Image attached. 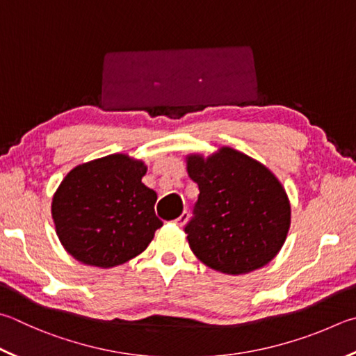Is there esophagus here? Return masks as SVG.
Instances as JSON below:
<instances>
[{"label": "esophagus", "mask_w": 356, "mask_h": 356, "mask_svg": "<svg viewBox=\"0 0 356 356\" xmlns=\"http://www.w3.org/2000/svg\"><path fill=\"white\" fill-rule=\"evenodd\" d=\"M186 221H188V211L184 210V211H182V215H180V216H179L174 222H176L177 225H180V227H182V225H184Z\"/></svg>", "instance_id": "1"}]
</instances>
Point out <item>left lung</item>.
Wrapping results in <instances>:
<instances>
[{
    "label": "left lung",
    "mask_w": 356,
    "mask_h": 356,
    "mask_svg": "<svg viewBox=\"0 0 356 356\" xmlns=\"http://www.w3.org/2000/svg\"><path fill=\"white\" fill-rule=\"evenodd\" d=\"M186 170L199 196L185 234L200 261L240 275L263 268L279 254L289 230L291 207L285 188L266 166L221 147L207 159L191 154Z\"/></svg>",
    "instance_id": "obj_1"
}]
</instances>
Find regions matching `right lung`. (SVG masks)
<instances>
[{"label":"right lung","instance_id":"1","mask_svg":"<svg viewBox=\"0 0 356 356\" xmlns=\"http://www.w3.org/2000/svg\"><path fill=\"white\" fill-rule=\"evenodd\" d=\"M143 161L124 154L71 170L54 193L51 213L70 255L90 266L113 268L141 254L163 222L157 193L141 182Z\"/></svg>","mask_w":356,"mask_h":356}]
</instances>
